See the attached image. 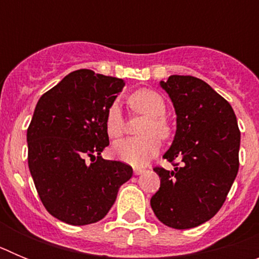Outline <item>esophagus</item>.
<instances>
[{"instance_id": "obj_1", "label": "esophagus", "mask_w": 259, "mask_h": 259, "mask_svg": "<svg viewBox=\"0 0 259 259\" xmlns=\"http://www.w3.org/2000/svg\"><path fill=\"white\" fill-rule=\"evenodd\" d=\"M134 172L135 175H141L143 172H145V168H143V167H135Z\"/></svg>"}]
</instances>
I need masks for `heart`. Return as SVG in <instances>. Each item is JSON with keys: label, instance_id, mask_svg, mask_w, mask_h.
Here are the masks:
<instances>
[{"label": "heart", "instance_id": "b5f03b06", "mask_svg": "<svg viewBox=\"0 0 259 259\" xmlns=\"http://www.w3.org/2000/svg\"><path fill=\"white\" fill-rule=\"evenodd\" d=\"M127 102L135 113L146 116L140 128V135L143 136L116 141L113 146V154L124 163L143 166L159 152L161 140L157 136L162 139L170 136V125L163 116L167 110L166 101L155 91L139 89L128 97ZM105 128L107 135L113 139L120 137L124 132V118L116 104L107 109Z\"/></svg>", "mask_w": 259, "mask_h": 259}]
</instances>
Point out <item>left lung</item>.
Here are the masks:
<instances>
[{
  "instance_id": "1",
  "label": "left lung",
  "mask_w": 259,
  "mask_h": 259,
  "mask_svg": "<svg viewBox=\"0 0 259 259\" xmlns=\"http://www.w3.org/2000/svg\"><path fill=\"white\" fill-rule=\"evenodd\" d=\"M159 84L176 113L175 137L163 158H178L180 166L155 167L161 187L150 206L163 224L187 230L211 219L226 201L239 171V125L232 106L203 80L171 75Z\"/></svg>"
}]
</instances>
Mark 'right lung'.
Here are the masks:
<instances>
[{
    "label": "right lung",
    "mask_w": 259,
    "mask_h": 259,
    "mask_svg": "<svg viewBox=\"0 0 259 259\" xmlns=\"http://www.w3.org/2000/svg\"><path fill=\"white\" fill-rule=\"evenodd\" d=\"M123 87L122 79L81 68L36 105L27 130L28 167L45 209L65 223L101 221L120 185L131 179V166L101 157L109 145L107 109Z\"/></svg>",
    "instance_id": "right-lung-1"
}]
</instances>
